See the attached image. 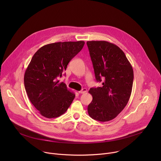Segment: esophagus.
I'll return each mask as SVG.
<instances>
[{"mask_svg": "<svg viewBox=\"0 0 161 161\" xmlns=\"http://www.w3.org/2000/svg\"><path fill=\"white\" fill-rule=\"evenodd\" d=\"M86 92H87V89L85 88H84L81 89L80 91H78V92H79L80 94H84V93Z\"/></svg>", "mask_w": 161, "mask_h": 161, "instance_id": "1", "label": "esophagus"}]
</instances>
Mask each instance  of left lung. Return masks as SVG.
Instances as JSON below:
<instances>
[{
	"mask_svg": "<svg viewBox=\"0 0 161 161\" xmlns=\"http://www.w3.org/2000/svg\"><path fill=\"white\" fill-rule=\"evenodd\" d=\"M86 44L96 81H103L101 87L91 88L88 91L93 99L88 106V113L94 120L108 122L115 118L129 100L133 69L117 45L105 41H87Z\"/></svg>",
	"mask_w": 161,
	"mask_h": 161,
	"instance_id": "left-lung-1",
	"label": "left lung"
}]
</instances>
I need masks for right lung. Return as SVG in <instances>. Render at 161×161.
Listing matches in <instances>:
<instances>
[{"instance_id": "obj_1", "label": "right lung", "mask_w": 161, "mask_h": 161, "mask_svg": "<svg viewBox=\"0 0 161 161\" xmlns=\"http://www.w3.org/2000/svg\"><path fill=\"white\" fill-rule=\"evenodd\" d=\"M85 42H58L44 45L32 57L24 75L27 94L42 116L60 117L75 97L58 80L67 66L83 48Z\"/></svg>"}]
</instances>
